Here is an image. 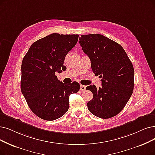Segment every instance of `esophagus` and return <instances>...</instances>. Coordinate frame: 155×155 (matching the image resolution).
Listing matches in <instances>:
<instances>
[{"mask_svg": "<svg viewBox=\"0 0 155 155\" xmlns=\"http://www.w3.org/2000/svg\"><path fill=\"white\" fill-rule=\"evenodd\" d=\"M86 90V86L84 85H80V90L84 91Z\"/></svg>", "mask_w": 155, "mask_h": 155, "instance_id": "obj_1", "label": "esophagus"}]
</instances>
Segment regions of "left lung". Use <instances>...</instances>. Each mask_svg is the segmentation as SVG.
Wrapping results in <instances>:
<instances>
[{"mask_svg":"<svg viewBox=\"0 0 155 155\" xmlns=\"http://www.w3.org/2000/svg\"><path fill=\"white\" fill-rule=\"evenodd\" d=\"M79 44L91 61V69L102 78V87L86 88L94 97L87 103L94 115L103 119L112 117L126 106L134 87L133 65L118 43L98 34L82 35Z\"/></svg>","mask_w":155,"mask_h":155,"instance_id":"obj_1","label":"left lung"}]
</instances>
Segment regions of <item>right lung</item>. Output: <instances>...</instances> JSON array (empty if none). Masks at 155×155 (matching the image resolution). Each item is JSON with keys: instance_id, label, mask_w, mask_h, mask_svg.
<instances>
[{"instance_id": "obj_1", "label": "right lung", "mask_w": 155, "mask_h": 155, "mask_svg": "<svg viewBox=\"0 0 155 155\" xmlns=\"http://www.w3.org/2000/svg\"><path fill=\"white\" fill-rule=\"evenodd\" d=\"M79 35L51 34L34 42L22 60L21 90L31 110L40 118L53 121L69 109V95L80 88L78 83L60 81L67 54L75 46Z\"/></svg>"}]
</instances>
